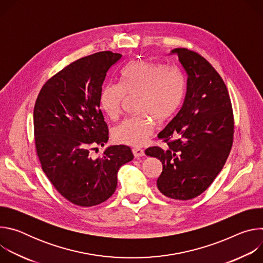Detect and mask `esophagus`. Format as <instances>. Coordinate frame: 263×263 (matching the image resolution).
Returning <instances> with one entry per match:
<instances>
[{
	"mask_svg": "<svg viewBox=\"0 0 263 263\" xmlns=\"http://www.w3.org/2000/svg\"><path fill=\"white\" fill-rule=\"evenodd\" d=\"M132 152L134 154L135 157H142L144 156V151L142 148H139V147H133L132 148Z\"/></svg>",
	"mask_w": 263,
	"mask_h": 263,
	"instance_id": "1",
	"label": "esophagus"
}]
</instances>
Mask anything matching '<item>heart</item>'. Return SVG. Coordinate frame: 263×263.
Returning a JSON list of instances; mask_svg holds the SVG:
<instances>
[{
	"mask_svg": "<svg viewBox=\"0 0 263 263\" xmlns=\"http://www.w3.org/2000/svg\"><path fill=\"white\" fill-rule=\"evenodd\" d=\"M186 91L183 73L160 63L134 60L121 73V83L106 85L101 93V106L111 120H117L128 96L138 95L137 111L141 115L130 117L114 129V138L119 143L142 145L153 134L154 123L171 119L180 108Z\"/></svg>",
	"mask_w": 263,
	"mask_h": 263,
	"instance_id": "heart-1",
	"label": "heart"
}]
</instances>
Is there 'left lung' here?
I'll return each instance as SVG.
<instances>
[{"mask_svg": "<svg viewBox=\"0 0 263 263\" xmlns=\"http://www.w3.org/2000/svg\"><path fill=\"white\" fill-rule=\"evenodd\" d=\"M172 54L178 55L189 76L185 100L158 134L165 148L151 146L145 154L162 162L159 192L186 201L203 194L226 163L233 143L234 118L227 86L215 68L189 49H174Z\"/></svg>", "mask_w": 263, "mask_h": 263, "instance_id": "1", "label": "left lung"}]
</instances>
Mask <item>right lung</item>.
I'll return each mask as SVG.
<instances>
[{"instance_id":"right-lung-1","label":"right lung","mask_w":263,"mask_h":263,"mask_svg":"<svg viewBox=\"0 0 263 263\" xmlns=\"http://www.w3.org/2000/svg\"><path fill=\"white\" fill-rule=\"evenodd\" d=\"M122 55L104 51L71 62L50 78L36 99L33 123L37 157L56 191L70 203L91 207L116 192L119 168L133 159L128 145L90 151L108 141L100 109L102 86Z\"/></svg>"}]
</instances>
